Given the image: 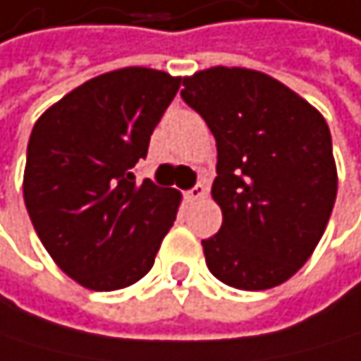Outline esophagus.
Instances as JSON below:
<instances>
[{
	"label": "esophagus",
	"mask_w": 361,
	"mask_h": 361,
	"mask_svg": "<svg viewBox=\"0 0 361 361\" xmlns=\"http://www.w3.org/2000/svg\"><path fill=\"white\" fill-rule=\"evenodd\" d=\"M207 185L204 183H198L196 187H191L189 191H187V194H185V198L189 200V202H196V200H202L204 196H207Z\"/></svg>",
	"instance_id": "34e87169"
}]
</instances>
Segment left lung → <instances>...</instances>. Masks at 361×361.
Segmentation results:
<instances>
[{"label":"left lung","instance_id":"8db88e82","mask_svg":"<svg viewBox=\"0 0 361 361\" xmlns=\"http://www.w3.org/2000/svg\"><path fill=\"white\" fill-rule=\"evenodd\" d=\"M183 99L218 145L211 196L222 226L202 240L211 274L238 290H270L316 250L338 194L331 133L307 99L246 67L183 78Z\"/></svg>","mask_w":361,"mask_h":361}]
</instances>
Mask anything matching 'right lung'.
<instances>
[{
	"label": "right lung",
	"instance_id": "add662e5",
	"mask_svg": "<svg viewBox=\"0 0 361 361\" xmlns=\"http://www.w3.org/2000/svg\"><path fill=\"white\" fill-rule=\"evenodd\" d=\"M180 78L123 67L51 104L27 141L23 200L41 244L87 290L113 292L150 272L180 191L137 183L133 167Z\"/></svg>",
	"mask_w": 361,
	"mask_h": 361
}]
</instances>
